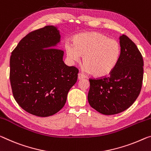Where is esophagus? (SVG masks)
<instances>
[{
    "label": "esophagus",
    "mask_w": 151,
    "mask_h": 151,
    "mask_svg": "<svg viewBox=\"0 0 151 151\" xmlns=\"http://www.w3.org/2000/svg\"><path fill=\"white\" fill-rule=\"evenodd\" d=\"M85 78V76L83 75V73H79L78 74V78L79 80H81V79H83V78Z\"/></svg>",
    "instance_id": "esophagus-1"
}]
</instances>
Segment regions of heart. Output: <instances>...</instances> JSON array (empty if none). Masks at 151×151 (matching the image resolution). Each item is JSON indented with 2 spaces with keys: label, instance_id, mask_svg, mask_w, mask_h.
I'll return each mask as SVG.
<instances>
[{
  "label": "heart",
  "instance_id": "heart-1",
  "mask_svg": "<svg viewBox=\"0 0 151 151\" xmlns=\"http://www.w3.org/2000/svg\"><path fill=\"white\" fill-rule=\"evenodd\" d=\"M74 44H65L69 60L78 63L83 57L85 70L97 77L109 75L115 68L120 57V45L114 40L99 32H87L76 35Z\"/></svg>",
  "mask_w": 151,
  "mask_h": 151
}]
</instances>
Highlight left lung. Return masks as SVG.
<instances>
[{
	"instance_id": "obj_1",
	"label": "left lung",
	"mask_w": 151,
	"mask_h": 151,
	"mask_svg": "<svg viewBox=\"0 0 151 151\" xmlns=\"http://www.w3.org/2000/svg\"><path fill=\"white\" fill-rule=\"evenodd\" d=\"M120 57L109 76L89 79L88 101L104 115L125 111L136 101L142 88L144 62L137 46L128 36L119 37Z\"/></svg>"
}]
</instances>
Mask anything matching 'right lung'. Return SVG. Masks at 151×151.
Here are the masks:
<instances>
[{"mask_svg": "<svg viewBox=\"0 0 151 151\" xmlns=\"http://www.w3.org/2000/svg\"><path fill=\"white\" fill-rule=\"evenodd\" d=\"M58 28L48 25L31 32L19 42L10 58L13 97L25 111L47 117L59 111L75 84L78 70L63 61Z\"/></svg>", "mask_w": 151, "mask_h": 151, "instance_id": "add662e5", "label": "right lung"}]
</instances>
